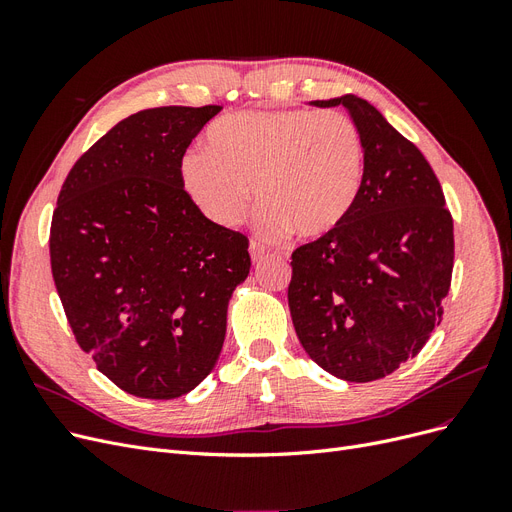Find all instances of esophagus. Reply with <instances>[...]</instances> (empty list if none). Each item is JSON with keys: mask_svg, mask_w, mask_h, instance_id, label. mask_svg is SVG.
Segmentation results:
<instances>
[{"mask_svg": "<svg viewBox=\"0 0 512 512\" xmlns=\"http://www.w3.org/2000/svg\"><path fill=\"white\" fill-rule=\"evenodd\" d=\"M265 254H267L265 245L258 243V241H252V243H250V256H252L254 262H260L262 258H265Z\"/></svg>", "mask_w": 512, "mask_h": 512, "instance_id": "34e87169", "label": "esophagus"}]
</instances>
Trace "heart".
Listing matches in <instances>:
<instances>
[{"instance_id":"1","label":"heart","mask_w":512,"mask_h":512,"mask_svg":"<svg viewBox=\"0 0 512 512\" xmlns=\"http://www.w3.org/2000/svg\"><path fill=\"white\" fill-rule=\"evenodd\" d=\"M209 151L190 149L179 173L213 224H241L254 185L265 237L294 228L322 237L342 224L363 185V136L339 111H241L213 123Z\"/></svg>"}]
</instances>
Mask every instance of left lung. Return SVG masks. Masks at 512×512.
I'll list each match as a JSON object with an SVG mask.
<instances>
[{
  "instance_id": "8db88e82",
  "label": "left lung",
  "mask_w": 512,
  "mask_h": 512,
  "mask_svg": "<svg viewBox=\"0 0 512 512\" xmlns=\"http://www.w3.org/2000/svg\"><path fill=\"white\" fill-rule=\"evenodd\" d=\"M342 104L365 147L348 218L292 252L288 305L309 359L335 378L371 382L421 352L442 320L455 237L442 185L425 156L376 106Z\"/></svg>"
}]
</instances>
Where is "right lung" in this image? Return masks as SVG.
<instances>
[{
	"mask_svg": "<svg viewBox=\"0 0 512 512\" xmlns=\"http://www.w3.org/2000/svg\"><path fill=\"white\" fill-rule=\"evenodd\" d=\"M222 106L138 111L76 160L51 222V271L76 344L121 391L175 399L218 363L250 241L181 183L192 138Z\"/></svg>",
	"mask_w": 512,
	"mask_h": 512,
	"instance_id": "right-lung-1",
	"label": "right lung"
}]
</instances>
